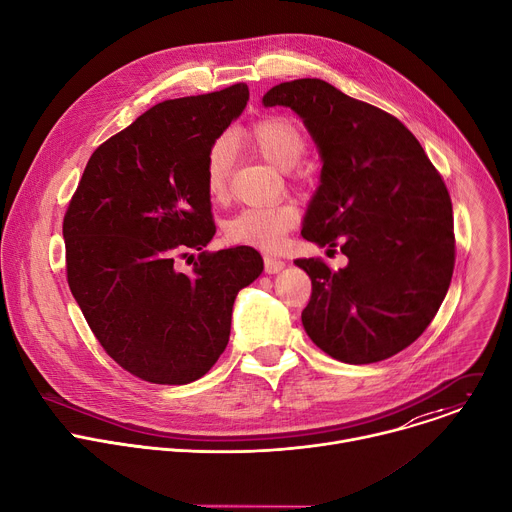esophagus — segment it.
<instances>
[{
	"instance_id": "1",
	"label": "esophagus",
	"mask_w": 512,
	"mask_h": 512,
	"mask_svg": "<svg viewBox=\"0 0 512 512\" xmlns=\"http://www.w3.org/2000/svg\"><path fill=\"white\" fill-rule=\"evenodd\" d=\"M265 271L267 273H279L283 267H285V261L279 259V257H273V255H265Z\"/></svg>"
}]
</instances>
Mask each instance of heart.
Wrapping results in <instances>:
<instances>
[{
	"mask_svg": "<svg viewBox=\"0 0 512 512\" xmlns=\"http://www.w3.org/2000/svg\"><path fill=\"white\" fill-rule=\"evenodd\" d=\"M247 141L275 168L291 170L306 156L308 141L302 129L289 119L269 117L257 121L247 133ZM235 162V143L229 135L212 141L204 160V188L212 200H221L227 194L231 170ZM306 178L304 170H298ZM300 221V210L291 202L253 204L241 208L225 225L229 241L251 245L259 249H277L285 235Z\"/></svg>",
	"mask_w": 512,
	"mask_h": 512,
	"instance_id": "obj_1",
	"label": "heart"
}]
</instances>
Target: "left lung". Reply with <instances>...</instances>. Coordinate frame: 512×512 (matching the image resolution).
I'll use <instances>...</instances> for the list:
<instances>
[{"label":"left lung","instance_id":"8db88e82","mask_svg":"<svg viewBox=\"0 0 512 512\" xmlns=\"http://www.w3.org/2000/svg\"><path fill=\"white\" fill-rule=\"evenodd\" d=\"M265 107H289L322 158L302 237L348 257L332 271L296 259L312 279L302 324L348 364L385 360L431 324L454 273L452 200L421 143L393 115L320 79L281 83Z\"/></svg>","mask_w":512,"mask_h":512}]
</instances>
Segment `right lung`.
<instances>
[{"mask_svg": "<svg viewBox=\"0 0 512 512\" xmlns=\"http://www.w3.org/2000/svg\"><path fill=\"white\" fill-rule=\"evenodd\" d=\"M247 101L239 83L154 105L93 152L64 214L72 296L105 352L148 383L204 377L229 344L239 289L263 271L253 247L202 251L216 231L206 152ZM190 250L201 253L184 274L175 259Z\"/></svg>", "mask_w": 512, "mask_h": 512, "instance_id": "1", "label": "right lung"}]
</instances>
